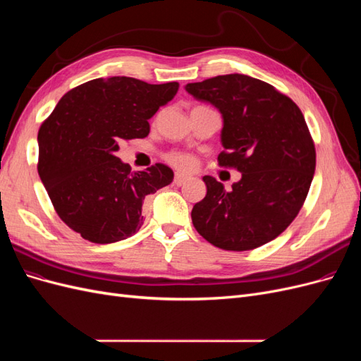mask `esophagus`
Instances as JSON below:
<instances>
[{"label":"esophagus","mask_w":361,"mask_h":361,"mask_svg":"<svg viewBox=\"0 0 361 361\" xmlns=\"http://www.w3.org/2000/svg\"><path fill=\"white\" fill-rule=\"evenodd\" d=\"M190 179L191 178L187 176V174H183V173H176V174H174V183L179 185V187H180V185H183L185 182H188Z\"/></svg>","instance_id":"1"}]
</instances>
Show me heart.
Returning <instances> with one entry per match:
<instances>
[{"label":"heart","mask_w":361,"mask_h":361,"mask_svg":"<svg viewBox=\"0 0 361 361\" xmlns=\"http://www.w3.org/2000/svg\"><path fill=\"white\" fill-rule=\"evenodd\" d=\"M167 161L179 170H191L194 167V158L188 154H182V152H173L167 157Z\"/></svg>","instance_id":"1"}]
</instances>
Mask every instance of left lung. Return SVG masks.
<instances>
[{
    "label": "left lung",
    "instance_id": "1",
    "mask_svg": "<svg viewBox=\"0 0 361 361\" xmlns=\"http://www.w3.org/2000/svg\"><path fill=\"white\" fill-rule=\"evenodd\" d=\"M185 90L220 111L224 152L218 162L243 174L231 191L203 176L207 191L191 212L195 231L231 251L272 241L298 215L314 174V145L301 110L268 82L243 73L190 82Z\"/></svg>",
    "mask_w": 361,
    "mask_h": 361
}]
</instances>
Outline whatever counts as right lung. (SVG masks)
Listing matches in <instances>:
<instances>
[{
  "label": "right lung",
  "instance_id": "add662e5",
  "mask_svg": "<svg viewBox=\"0 0 361 361\" xmlns=\"http://www.w3.org/2000/svg\"><path fill=\"white\" fill-rule=\"evenodd\" d=\"M178 89L96 78L64 94L40 126L39 176L59 216L87 241L111 244L137 233L149 195L173 182L164 164L130 171L116 152L123 140L147 137L149 118Z\"/></svg>",
  "mask_w": 361,
  "mask_h": 361
}]
</instances>
